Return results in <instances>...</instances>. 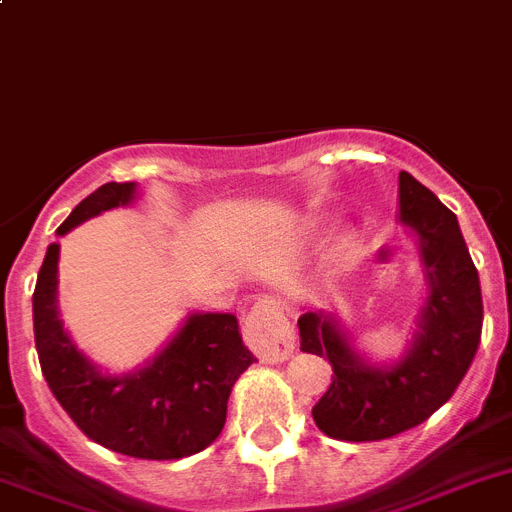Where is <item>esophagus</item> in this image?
<instances>
[{
  "mask_svg": "<svg viewBox=\"0 0 512 512\" xmlns=\"http://www.w3.org/2000/svg\"><path fill=\"white\" fill-rule=\"evenodd\" d=\"M244 336L263 362H286L294 354V330L273 296L257 299L244 320Z\"/></svg>",
  "mask_w": 512,
  "mask_h": 512,
  "instance_id": "1",
  "label": "esophagus"
}]
</instances>
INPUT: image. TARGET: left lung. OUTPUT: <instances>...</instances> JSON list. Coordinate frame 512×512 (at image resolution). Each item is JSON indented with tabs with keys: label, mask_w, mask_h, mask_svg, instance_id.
Listing matches in <instances>:
<instances>
[{
	"label": "left lung",
	"mask_w": 512,
	"mask_h": 512,
	"mask_svg": "<svg viewBox=\"0 0 512 512\" xmlns=\"http://www.w3.org/2000/svg\"><path fill=\"white\" fill-rule=\"evenodd\" d=\"M398 187L401 221L419 236L429 286L409 354L395 367H372L333 317H299L302 351L325 356L333 367L330 388L312 409L320 432L333 440H388L427 422L453 398L482 341V286L458 218L409 171H401Z\"/></svg>",
	"instance_id": "left-lung-1"
}]
</instances>
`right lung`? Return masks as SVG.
<instances>
[{"instance_id":"obj_1","label":"right lung","mask_w":512,"mask_h":512,"mask_svg":"<svg viewBox=\"0 0 512 512\" xmlns=\"http://www.w3.org/2000/svg\"><path fill=\"white\" fill-rule=\"evenodd\" d=\"M132 197L135 182L103 184L72 210L57 234ZM57 260L59 244H49L33 291V333L41 372L80 432L143 461H176L216 442L234 382L257 362L242 343L236 317L192 315L148 367L106 377L75 349L59 322Z\"/></svg>"}]
</instances>
